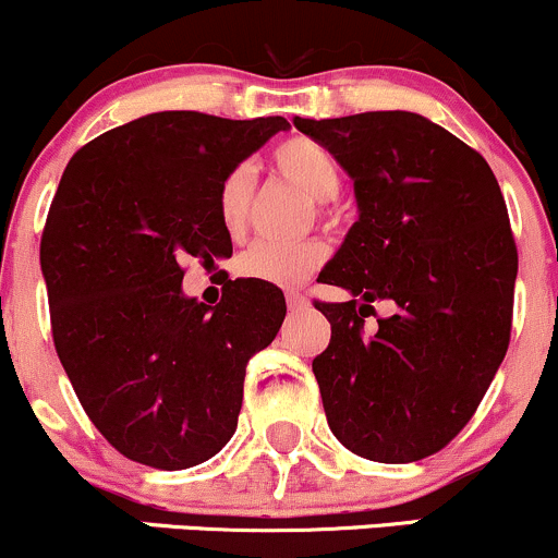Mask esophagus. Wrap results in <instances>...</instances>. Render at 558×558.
Masks as SVG:
<instances>
[{
  "mask_svg": "<svg viewBox=\"0 0 558 558\" xmlns=\"http://www.w3.org/2000/svg\"><path fill=\"white\" fill-rule=\"evenodd\" d=\"M284 298H287V305H290V311L303 308V305L308 303V298H305L303 292H298V290H287V292H284Z\"/></svg>",
  "mask_w": 558,
  "mask_h": 558,
  "instance_id": "1",
  "label": "esophagus"
}]
</instances>
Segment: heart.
Listing matches in <instances>:
<instances>
[{
    "label": "heart",
    "instance_id": "heart-1",
    "mask_svg": "<svg viewBox=\"0 0 558 558\" xmlns=\"http://www.w3.org/2000/svg\"><path fill=\"white\" fill-rule=\"evenodd\" d=\"M274 167L284 181L303 191L311 202H332L343 185L338 159L322 143L308 137H290L274 151ZM253 170L250 165L233 167L218 189V215L229 233H239L247 223L253 205ZM327 247L319 239L305 242H268L260 239L239 257L236 268L244 279L290 287L303 281L325 263Z\"/></svg>",
    "mask_w": 558,
    "mask_h": 558
}]
</instances>
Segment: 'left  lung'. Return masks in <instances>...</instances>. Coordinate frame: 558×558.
Listing matches in <instances>:
<instances>
[{
  "instance_id": "1",
  "label": "left lung",
  "mask_w": 558,
  "mask_h": 558,
  "mask_svg": "<svg viewBox=\"0 0 558 558\" xmlns=\"http://www.w3.org/2000/svg\"><path fill=\"white\" fill-rule=\"evenodd\" d=\"M353 181L359 220L325 284L359 301L316 303L332 327L314 359L340 445L377 463H412L460 434L511 338L517 244L482 154L412 111L292 119ZM398 311L363 335L372 303Z\"/></svg>"
}]
</instances>
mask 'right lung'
Segmentation results:
<instances>
[{
    "instance_id": "1",
    "label": "right lung",
    "mask_w": 558,
    "mask_h": 558,
    "mask_svg": "<svg viewBox=\"0 0 558 558\" xmlns=\"http://www.w3.org/2000/svg\"><path fill=\"white\" fill-rule=\"evenodd\" d=\"M281 130L199 111L113 128L65 165L41 233L58 359L95 428L151 469L199 465L226 447L244 369L277 338L279 287L229 279L218 305L183 292V257H231L218 189Z\"/></svg>"
}]
</instances>
